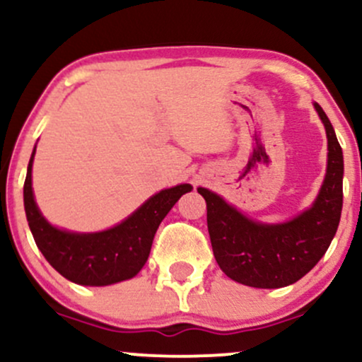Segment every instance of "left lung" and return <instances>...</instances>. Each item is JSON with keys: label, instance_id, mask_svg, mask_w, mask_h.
<instances>
[{"label": "left lung", "instance_id": "8db88e82", "mask_svg": "<svg viewBox=\"0 0 362 362\" xmlns=\"http://www.w3.org/2000/svg\"><path fill=\"white\" fill-rule=\"evenodd\" d=\"M327 131V175L308 211L284 224L245 218L219 195L199 187L206 199L207 230L216 262L230 279L252 288H284L300 281L325 255L342 213L344 158L327 114L315 103Z\"/></svg>", "mask_w": 362, "mask_h": 362}]
</instances>
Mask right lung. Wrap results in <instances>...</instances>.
<instances>
[{
	"label": "right lung",
	"instance_id": "right-lung-1",
	"mask_svg": "<svg viewBox=\"0 0 362 362\" xmlns=\"http://www.w3.org/2000/svg\"><path fill=\"white\" fill-rule=\"evenodd\" d=\"M28 161L23 202L32 235L45 260L66 279L83 286H109L134 277L146 264L153 238L168 211L192 185L165 189L131 214L126 221L100 233H69L44 219L32 192V161Z\"/></svg>",
	"mask_w": 362,
	"mask_h": 362
}]
</instances>
